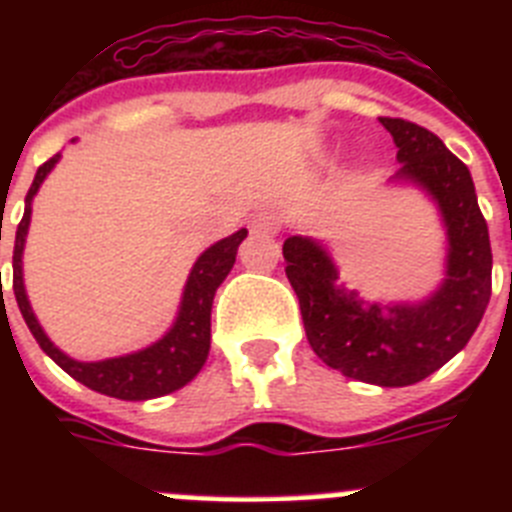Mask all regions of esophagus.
<instances>
[{"label": "esophagus", "mask_w": 512, "mask_h": 512, "mask_svg": "<svg viewBox=\"0 0 512 512\" xmlns=\"http://www.w3.org/2000/svg\"><path fill=\"white\" fill-rule=\"evenodd\" d=\"M279 228H282V217L277 212H259L251 220L253 233H277Z\"/></svg>", "instance_id": "34e87169"}]
</instances>
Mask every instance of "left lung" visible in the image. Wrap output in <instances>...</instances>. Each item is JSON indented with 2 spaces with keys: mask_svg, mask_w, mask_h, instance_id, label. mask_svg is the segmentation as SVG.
Masks as SVG:
<instances>
[{
  "mask_svg": "<svg viewBox=\"0 0 512 512\" xmlns=\"http://www.w3.org/2000/svg\"><path fill=\"white\" fill-rule=\"evenodd\" d=\"M397 146V182L423 189L438 205L449 253L441 287L423 302L377 305L338 284L320 243L289 235L282 253L300 300L312 351L343 377L379 387L420 382L467 346L492 295L490 233L472 174L431 130L400 117H379Z\"/></svg>",
  "mask_w": 512,
  "mask_h": 512,
  "instance_id": "obj_1",
  "label": "left lung"
}]
</instances>
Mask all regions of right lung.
Wrapping results in <instances>:
<instances>
[{"label": "right lung", "instance_id": "add662e5", "mask_svg": "<svg viewBox=\"0 0 512 512\" xmlns=\"http://www.w3.org/2000/svg\"><path fill=\"white\" fill-rule=\"evenodd\" d=\"M58 158H61V153L48 158L38 169V174H35L33 187H30L25 197V215H22L15 235L12 289H15L17 307H20L27 328H30V333H33L45 354L51 356L63 372L71 374L76 382H81L89 390L102 392L107 397H117V400H153V397L182 390L184 384L192 382L200 374V369L207 361V354H210L212 300H215L217 287L223 284V279L233 269L235 253H238V246L243 243L248 230L241 228L238 233L217 241L215 246L207 248L200 259L194 261L187 287H184L179 315H176L174 325H171L169 333L161 341L143 348V351H135V354L117 356V359L76 361L63 354L61 348L53 346L51 338L45 336V330L40 328L38 318H35L33 307L27 302L25 282H22V251H25L30 212H33L30 205H33V197L38 194L45 176L51 174L53 166L58 164Z\"/></svg>", "mask_w": 512, "mask_h": 512}]
</instances>
